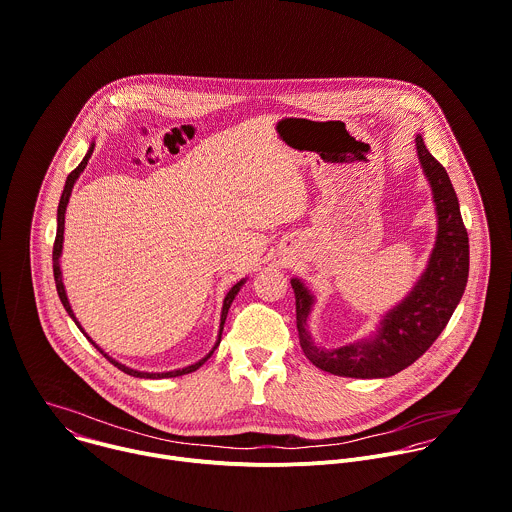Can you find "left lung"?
<instances>
[{
  "instance_id": "left-lung-1",
  "label": "left lung",
  "mask_w": 512,
  "mask_h": 512,
  "mask_svg": "<svg viewBox=\"0 0 512 512\" xmlns=\"http://www.w3.org/2000/svg\"><path fill=\"white\" fill-rule=\"evenodd\" d=\"M416 154L430 184L438 230L426 270L414 288L388 310L374 336L340 348H320L308 332V314L314 296L302 280L292 278L296 296V328L306 358L336 376L388 378L416 362L440 336L458 306L468 280V234L462 224L456 192L442 164L416 136Z\"/></svg>"
}]
</instances>
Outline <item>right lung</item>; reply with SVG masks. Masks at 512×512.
<instances>
[{
    "label": "right lung",
    "mask_w": 512,
    "mask_h": 512,
    "mask_svg": "<svg viewBox=\"0 0 512 512\" xmlns=\"http://www.w3.org/2000/svg\"><path fill=\"white\" fill-rule=\"evenodd\" d=\"M94 142H92V146H90V150H88V154L84 156V160L80 162V166L68 176V180H66V186H64V192H62V198H60V206H58V232H56V242H54V278H56V288H58V296H60V300H62V304H64V308H66V312L72 316V320L76 322V326L84 332V336L114 364V366H118L122 372H126V374H130V376H136V378H174V376H182V374H190V372H194V370H198L212 354H214V350L218 348V344H220V340H222V330H224V322H226V316H228V310H230V304L234 302V298H236V294L240 292V288H242V284L246 282V280H240L238 284H234L232 288H230V292L226 294V298H224V306H222V316H220V332H218V340H216V344H214V348L202 358V360H198L196 364H190V366H186V368H180V370H170V372H140V370H134V368H130V366H126V364H122V362H118V360H114L112 356H108L88 334H86V330L80 326V322H78V318H76V314H74V310H72V306H70V300H68V294H66V288H64V280H62V268H60V256H62V246H64V222H66V208H68V202H70V196H72V188H74V184H76V180L80 178V174L84 172V168L88 166V160H90V156H92V152H94Z\"/></svg>",
    "instance_id": "obj_1"
}]
</instances>
